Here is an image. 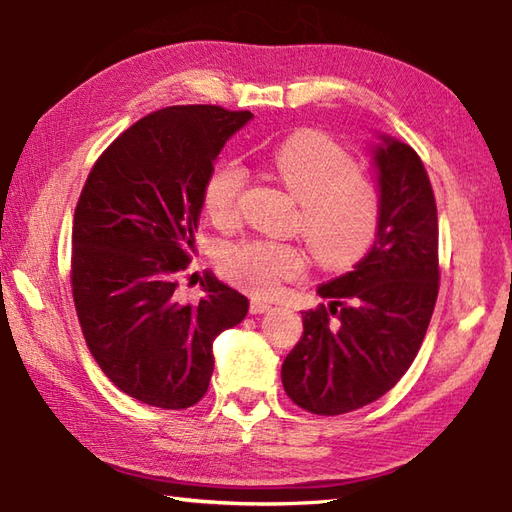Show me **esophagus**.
<instances>
[{"label":"esophagus","instance_id":"1","mask_svg":"<svg viewBox=\"0 0 512 512\" xmlns=\"http://www.w3.org/2000/svg\"><path fill=\"white\" fill-rule=\"evenodd\" d=\"M268 310H273V303H270V301H266V299L250 301V312H253V314H264Z\"/></svg>","mask_w":512,"mask_h":512}]
</instances>
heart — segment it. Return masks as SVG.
I'll return each mask as SVG.
<instances>
[{
    "instance_id": "obj_1",
    "label": "heart",
    "mask_w": 512,
    "mask_h": 512,
    "mask_svg": "<svg viewBox=\"0 0 512 512\" xmlns=\"http://www.w3.org/2000/svg\"><path fill=\"white\" fill-rule=\"evenodd\" d=\"M273 169L301 202V231L321 264L339 268L365 253L376 233L378 198L347 151L321 134L301 132L275 149ZM244 184L246 171L237 162H224L206 180L204 209L217 226L237 222ZM220 264L235 284L273 295L284 281L303 275L308 257L295 244L246 239L224 248Z\"/></svg>"
}]
</instances>
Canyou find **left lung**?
I'll list each match as a JSON object with an SVG mask.
<instances>
[{"mask_svg": "<svg viewBox=\"0 0 512 512\" xmlns=\"http://www.w3.org/2000/svg\"><path fill=\"white\" fill-rule=\"evenodd\" d=\"M372 248L350 273L317 288L328 308L303 312V334L281 365L290 400L319 416L361 409L394 387L416 358L438 297V211L422 160L376 134Z\"/></svg>", "mask_w": 512, "mask_h": 512, "instance_id": "8db88e82", "label": "left lung"}]
</instances>
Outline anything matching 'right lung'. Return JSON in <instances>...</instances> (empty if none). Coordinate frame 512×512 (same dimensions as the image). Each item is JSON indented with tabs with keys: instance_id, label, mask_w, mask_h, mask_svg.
<instances>
[{
	"instance_id": "obj_1",
	"label": "right lung",
	"mask_w": 512,
	"mask_h": 512,
	"mask_svg": "<svg viewBox=\"0 0 512 512\" xmlns=\"http://www.w3.org/2000/svg\"><path fill=\"white\" fill-rule=\"evenodd\" d=\"M253 114L176 105L147 114L96 160L72 226V295L94 361L145 405L187 409L211 383L217 334L248 299L206 275L198 303L176 295L195 255L204 187L226 140Z\"/></svg>"
}]
</instances>
